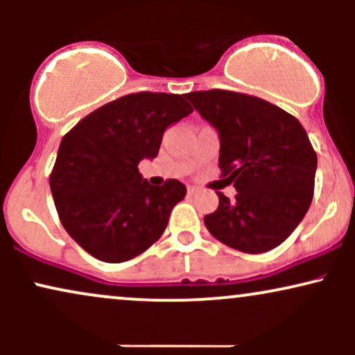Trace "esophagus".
<instances>
[{"mask_svg":"<svg viewBox=\"0 0 355 355\" xmlns=\"http://www.w3.org/2000/svg\"><path fill=\"white\" fill-rule=\"evenodd\" d=\"M187 190H189V193H190V195L197 193V191H198V189H197V187H193V185H190V187H189V189H187Z\"/></svg>","mask_w":355,"mask_h":355,"instance_id":"esophagus-1","label":"esophagus"}]
</instances>
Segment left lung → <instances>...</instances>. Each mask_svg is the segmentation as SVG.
I'll return each mask as SVG.
<instances>
[{
	"instance_id": "1",
	"label": "left lung",
	"mask_w": 355,
	"mask_h": 355,
	"mask_svg": "<svg viewBox=\"0 0 355 355\" xmlns=\"http://www.w3.org/2000/svg\"><path fill=\"white\" fill-rule=\"evenodd\" d=\"M218 132V166L234 183L235 200L217 191L218 209L205 215L215 239L245 254L284 242L307 214L317 153L300 121L245 93L209 89L185 95Z\"/></svg>"
}]
</instances>
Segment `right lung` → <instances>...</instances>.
<instances>
[{"label":"right lung","instance_id":"right-lung-1","mask_svg":"<svg viewBox=\"0 0 355 355\" xmlns=\"http://www.w3.org/2000/svg\"><path fill=\"white\" fill-rule=\"evenodd\" d=\"M191 112L183 95L132 93L63 137L50 189L64 230L89 255L120 263L162 237L187 189L178 180L150 185L138 164L157 157L165 130Z\"/></svg>","mask_w":355,"mask_h":355}]
</instances>
